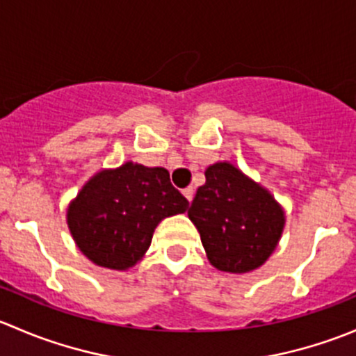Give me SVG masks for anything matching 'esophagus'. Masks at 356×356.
Listing matches in <instances>:
<instances>
[{
	"label": "esophagus",
	"instance_id": "34e87169",
	"mask_svg": "<svg viewBox=\"0 0 356 356\" xmlns=\"http://www.w3.org/2000/svg\"><path fill=\"white\" fill-rule=\"evenodd\" d=\"M182 195L186 196V200H188V201H193V196H195V189H193V188H186L184 191H182Z\"/></svg>",
	"mask_w": 356,
	"mask_h": 356
}]
</instances>
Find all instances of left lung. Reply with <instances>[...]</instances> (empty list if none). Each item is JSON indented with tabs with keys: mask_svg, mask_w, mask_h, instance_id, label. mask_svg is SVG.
<instances>
[{
	"mask_svg": "<svg viewBox=\"0 0 356 356\" xmlns=\"http://www.w3.org/2000/svg\"><path fill=\"white\" fill-rule=\"evenodd\" d=\"M204 177L188 217L198 229L210 264L231 274L261 267L282 236V207L229 161L210 165Z\"/></svg>",
	"mask_w": 356,
	"mask_h": 356,
	"instance_id": "8db88e82",
	"label": "left lung"
}]
</instances>
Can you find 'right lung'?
<instances>
[{"label":"right lung","instance_id":"add662e5","mask_svg":"<svg viewBox=\"0 0 356 356\" xmlns=\"http://www.w3.org/2000/svg\"><path fill=\"white\" fill-rule=\"evenodd\" d=\"M188 207L167 168L127 161L99 170L82 186L68 204L67 224L92 264L127 270L145 257L156 225Z\"/></svg>","mask_w":356,"mask_h":356}]
</instances>
